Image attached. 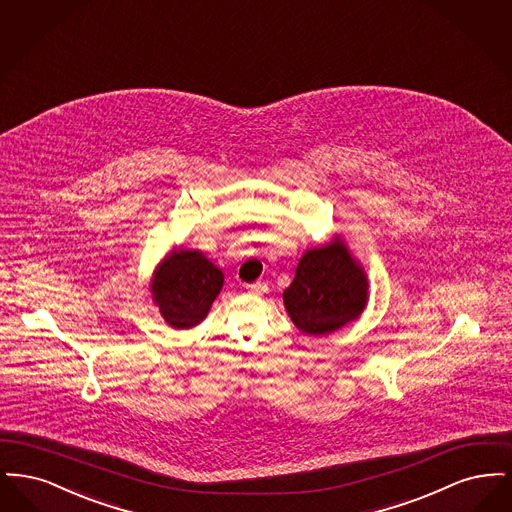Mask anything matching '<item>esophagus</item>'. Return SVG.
Instances as JSON below:
<instances>
[{
  "label": "esophagus",
  "instance_id": "obj_1",
  "mask_svg": "<svg viewBox=\"0 0 512 512\" xmlns=\"http://www.w3.org/2000/svg\"><path fill=\"white\" fill-rule=\"evenodd\" d=\"M247 290L251 293H267L268 292V286L267 282H255V284H247Z\"/></svg>",
  "mask_w": 512,
  "mask_h": 512
}]
</instances>
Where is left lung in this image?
<instances>
[{"label": "left lung", "instance_id": "8db88e82", "mask_svg": "<svg viewBox=\"0 0 512 512\" xmlns=\"http://www.w3.org/2000/svg\"><path fill=\"white\" fill-rule=\"evenodd\" d=\"M368 301L365 268L349 253L340 236L309 249L295 268L284 305L293 324L309 336L340 330L363 313Z\"/></svg>", "mask_w": 512, "mask_h": 512}]
</instances>
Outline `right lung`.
<instances>
[{"instance_id":"add662e5","label":"right lung","mask_w":512,"mask_h":512,"mask_svg":"<svg viewBox=\"0 0 512 512\" xmlns=\"http://www.w3.org/2000/svg\"><path fill=\"white\" fill-rule=\"evenodd\" d=\"M224 284V274L201 251L174 249L155 270L153 301L172 328H194L207 317Z\"/></svg>"}]
</instances>
